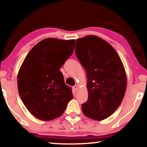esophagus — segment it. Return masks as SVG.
<instances>
[{
	"instance_id": "obj_1",
	"label": "esophagus",
	"mask_w": 147,
	"mask_h": 147,
	"mask_svg": "<svg viewBox=\"0 0 147 147\" xmlns=\"http://www.w3.org/2000/svg\"><path fill=\"white\" fill-rule=\"evenodd\" d=\"M73 89L75 90V91H76V90H77L78 89V85H76V86H74V87H73Z\"/></svg>"
}]
</instances>
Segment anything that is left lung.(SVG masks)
Segmentation results:
<instances>
[{"mask_svg": "<svg viewBox=\"0 0 147 147\" xmlns=\"http://www.w3.org/2000/svg\"><path fill=\"white\" fill-rule=\"evenodd\" d=\"M77 42L76 56L87 75L88 99L82 105V112L92 120H104L123 100L127 84L125 69L117 52L105 40L88 35Z\"/></svg>", "mask_w": 147, "mask_h": 147, "instance_id": "obj_1", "label": "left lung"}]
</instances>
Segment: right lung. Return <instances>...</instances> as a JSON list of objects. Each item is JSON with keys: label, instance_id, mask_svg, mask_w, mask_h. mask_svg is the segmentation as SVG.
<instances>
[{"label": "right lung", "instance_id": "right-lung-1", "mask_svg": "<svg viewBox=\"0 0 147 147\" xmlns=\"http://www.w3.org/2000/svg\"><path fill=\"white\" fill-rule=\"evenodd\" d=\"M76 40L47 38L29 52L17 75L19 96L38 119L49 121L63 114L73 98L60 67L73 53Z\"/></svg>", "mask_w": 147, "mask_h": 147}]
</instances>
